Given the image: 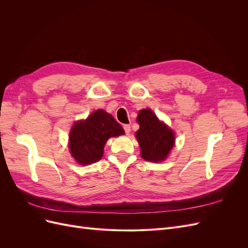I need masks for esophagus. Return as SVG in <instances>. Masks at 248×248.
Listing matches in <instances>:
<instances>
[{
  "label": "esophagus",
  "instance_id": "esophagus-1",
  "mask_svg": "<svg viewBox=\"0 0 248 248\" xmlns=\"http://www.w3.org/2000/svg\"><path fill=\"white\" fill-rule=\"evenodd\" d=\"M123 127H124L125 133H126V134H129V132H130V130H131V129H130V125H128V124H125Z\"/></svg>",
  "mask_w": 248,
  "mask_h": 248
}]
</instances>
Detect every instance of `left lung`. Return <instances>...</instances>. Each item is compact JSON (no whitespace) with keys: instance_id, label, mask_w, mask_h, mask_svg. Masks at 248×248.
I'll return each mask as SVG.
<instances>
[{"instance_id":"1","label":"left lung","mask_w":248,"mask_h":248,"mask_svg":"<svg viewBox=\"0 0 248 248\" xmlns=\"http://www.w3.org/2000/svg\"><path fill=\"white\" fill-rule=\"evenodd\" d=\"M137 121L140 124V129L136 132V136L142 158L154 162L166 159L174 146V132L160 122L149 108L139 112Z\"/></svg>"}]
</instances>
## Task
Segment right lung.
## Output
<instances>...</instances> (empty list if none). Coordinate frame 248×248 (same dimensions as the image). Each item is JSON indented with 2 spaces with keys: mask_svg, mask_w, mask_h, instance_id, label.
<instances>
[{
  "mask_svg": "<svg viewBox=\"0 0 248 248\" xmlns=\"http://www.w3.org/2000/svg\"><path fill=\"white\" fill-rule=\"evenodd\" d=\"M124 134L123 127L114 117L103 109L92 112L85 121L73 125L69 137L70 152L79 164L98 161L103 155V148L110 137Z\"/></svg>",
  "mask_w": 248,
  "mask_h": 248,
  "instance_id": "right-lung-1",
  "label": "right lung"
}]
</instances>
